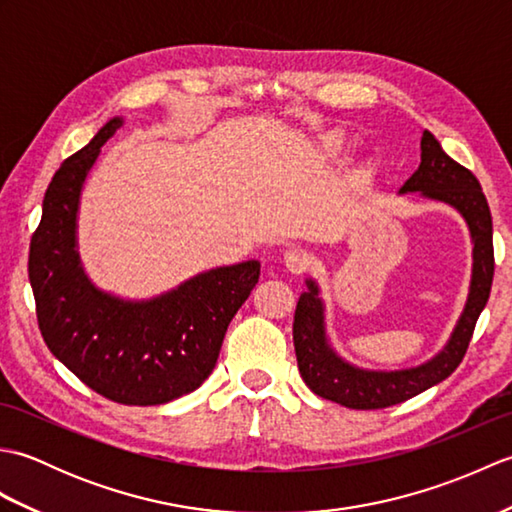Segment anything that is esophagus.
<instances>
[{
  "label": "esophagus",
  "instance_id": "obj_1",
  "mask_svg": "<svg viewBox=\"0 0 512 512\" xmlns=\"http://www.w3.org/2000/svg\"><path fill=\"white\" fill-rule=\"evenodd\" d=\"M284 262H286V268L290 270V273L301 275V273H306V270H308L310 257L303 253V250H299V248H290V250H286Z\"/></svg>",
  "mask_w": 512,
  "mask_h": 512
}]
</instances>
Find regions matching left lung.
Listing matches in <instances>:
<instances>
[{
	"mask_svg": "<svg viewBox=\"0 0 512 512\" xmlns=\"http://www.w3.org/2000/svg\"><path fill=\"white\" fill-rule=\"evenodd\" d=\"M420 167L402 184L400 193H422L424 198L440 200L458 209L469 224L473 237V275L471 290L462 317L455 325L449 343L431 361L398 372H367L334 354L328 345L323 323V303L319 288L308 279V290L301 292L292 323L297 365L301 378L314 394L339 402L350 409H385L422 394L424 389L449 378L469 350L475 323L491 295L495 255H493V217L473 173L444 154L440 143L424 129L420 140Z\"/></svg>",
	"mask_w": 512,
	"mask_h": 512,
	"instance_id": "obj_1",
	"label": "left lung"
}]
</instances>
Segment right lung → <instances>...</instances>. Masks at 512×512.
I'll use <instances>...</instances> for the list:
<instances>
[{
  "mask_svg": "<svg viewBox=\"0 0 512 512\" xmlns=\"http://www.w3.org/2000/svg\"><path fill=\"white\" fill-rule=\"evenodd\" d=\"M121 125L123 118L105 123L54 173L30 239L28 277L48 350L96 394L149 407L209 378L228 323L259 281V262L213 268L149 301L94 288L76 253V211L88 171Z\"/></svg>",
  "mask_w": 512,
  "mask_h": 512,
  "instance_id": "right-lung-1",
  "label": "right lung"
}]
</instances>
